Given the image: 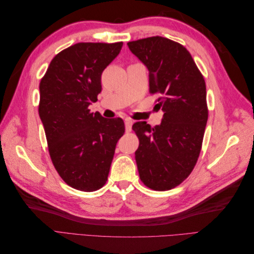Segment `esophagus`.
<instances>
[{
    "label": "esophagus",
    "instance_id": "34e87169",
    "mask_svg": "<svg viewBox=\"0 0 254 254\" xmlns=\"http://www.w3.org/2000/svg\"><path fill=\"white\" fill-rule=\"evenodd\" d=\"M133 124V121L131 119H126L125 120V127H126V132L131 131V126Z\"/></svg>",
    "mask_w": 254,
    "mask_h": 254
}]
</instances>
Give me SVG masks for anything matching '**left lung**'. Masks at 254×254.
<instances>
[{
    "label": "left lung",
    "mask_w": 254,
    "mask_h": 254,
    "mask_svg": "<svg viewBox=\"0 0 254 254\" xmlns=\"http://www.w3.org/2000/svg\"><path fill=\"white\" fill-rule=\"evenodd\" d=\"M147 66L149 93L159 94L160 125L136 122L135 162L140 179L153 190H168L186 180L197 163L207 121L205 81L190 52L164 37L128 42Z\"/></svg>",
    "instance_id": "1"
}]
</instances>
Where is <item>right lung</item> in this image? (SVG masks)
Returning a JSON list of instances; mask_svg holds the SVG:
<instances>
[{
	"label": "right lung",
	"instance_id": "add662e5",
	"mask_svg": "<svg viewBox=\"0 0 254 254\" xmlns=\"http://www.w3.org/2000/svg\"><path fill=\"white\" fill-rule=\"evenodd\" d=\"M123 42H80L58 53L41 78L39 115L52 162L71 188L94 191L103 188L115 146L125 132L121 118L105 119L89 105L102 91L103 71Z\"/></svg>",
	"mask_w": 254,
	"mask_h": 254
}]
</instances>
